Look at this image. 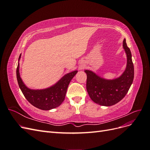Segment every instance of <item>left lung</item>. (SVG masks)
Segmentation results:
<instances>
[{
    "label": "left lung",
    "mask_w": 150,
    "mask_h": 150,
    "mask_svg": "<svg viewBox=\"0 0 150 150\" xmlns=\"http://www.w3.org/2000/svg\"><path fill=\"white\" fill-rule=\"evenodd\" d=\"M122 46L127 56V66L122 74L116 79L107 80L100 78L91 71L86 70L87 74L86 89L91 99L101 106H110L120 102L131 87L134 79V66L129 48L126 39Z\"/></svg>",
    "instance_id": "obj_1"
}]
</instances>
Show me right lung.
<instances>
[{"label":"right lung","mask_w":150,"mask_h":150,"mask_svg":"<svg viewBox=\"0 0 150 150\" xmlns=\"http://www.w3.org/2000/svg\"><path fill=\"white\" fill-rule=\"evenodd\" d=\"M77 72L78 71H74L66 74L56 84L49 88L33 90L28 88L22 82L19 74V63L16 70L17 82L24 96L32 105L42 110H50L61 105L65 99L68 86Z\"/></svg>","instance_id":"add662e5"}]
</instances>
